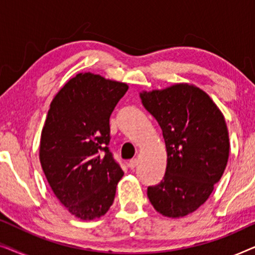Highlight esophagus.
Returning <instances> with one entry per match:
<instances>
[{
  "instance_id": "1",
  "label": "esophagus",
  "mask_w": 255,
  "mask_h": 255,
  "mask_svg": "<svg viewBox=\"0 0 255 255\" xmlns=\"http://www.w3.org/2000/svg\"><path fill=\"white\" fill-rule=\"evenodd\" d=\"M137 165H138V160L137 159H131L128 163V168H131V169H134L135 167H137Z\"/></svg>"
}]
</instances>
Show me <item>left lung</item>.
Masks as SVG:
<instances>
[{"mask_svg": "<svg viewBox=\"0 0 255 255\" xmlns=\"http://www.w3.org/2000/svg\"><path fill=\"white\" fill-rule=\"evenodd\" d=\"M140 99L161 128L167 151L165 176L147 188L148 200L162 216L184 217L208 200L225 170L224 116L207 93L188 83L142 92Z\"/></svg>", "mask_w": 255, "mask_h": 255, "instance_id": "left-lung-1", "label": "left lung"}]
</instances>
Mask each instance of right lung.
<instances>
[{
	"mask_svg": "<svg viewBox=\"0 0 255 255\" xmlns=\"http://www.w3.org/2000/svg\"><path fill=\"white\" fill-rule=\"evenodd\" d=\"M128 89L79 73L51 102L40 137L41 168L60 203L82 221L107 214L124 175L108 145L110 115Z\"/></svg>",
	"mask_w": 255,
	"mask_h": 255,
	"instance_id": "obj_1",
	"label": "right lung"
}]
</instances>
